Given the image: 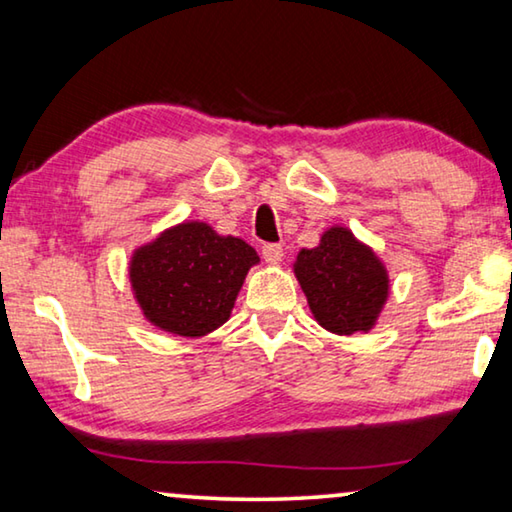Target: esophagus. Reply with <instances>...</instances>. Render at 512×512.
<instances>
[{
  "mask_svg": "<svg viewBox=\"0 0 512 512\" xmlns=\"http://www.w3.org/2000/svg\"><path fill=\"white\" fill-rule=\"evenodd\" d=\"M282 255H285V248L280 243H264L262 246V257L266 264H280Z\"/></svg>",
  "mask_w": 512,
  "mask_h": 512,
  "instance_id": "obj_1",
  "label": "esophagus"
}]
</instances>
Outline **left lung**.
Wrapping results in <instances>:
<instances>
[{
	"mask_svg": "<svg viewBox=\"0 0 512 512\" xmlns=\"http://www.w3.org/2000/svg\"><path fill=\"white\" fill-rule=\"evenodd\" d=\"M294 275L316 323L332 335L369 332L389 298L385 262L344 225L328 227L319 246L300 248Z\"/></svg>",
	"mask_w": 512,
	"mask_h": 512,
	"instance_id": "1",
	"label": "left lung"
}]
</instances>
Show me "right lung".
Listing matches in <instances>:
<instances>
[{"instance_id":"1","label":"right lung","mask_w":512,"mask_h":512,"mask_svg":"<svg viewBox=\"0 0 512 512\" xmlns=\"http://www.w3.org/2000/svg\"><path fill=\"white\" fill-rule=\"evenodd\" d=\"M253 246L205 221L166 227L129 257V285L145 321L177 337H205L230 319Z\"/></svg>"}]
</instances>
